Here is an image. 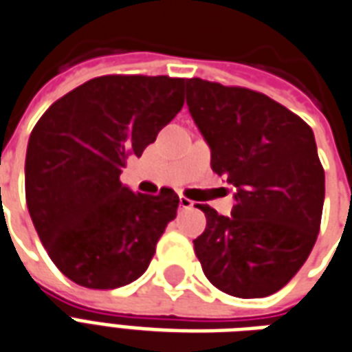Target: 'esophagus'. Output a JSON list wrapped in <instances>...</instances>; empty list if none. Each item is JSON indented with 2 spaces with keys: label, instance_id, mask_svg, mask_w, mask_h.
<instances>
[{
  "label": "esophagus",
  "instance_id": "1",
  "mask_svg": "<svg viewBox=\"0 0 352 352\" xmlns=\"http://www.w3.org/2000/svg\"><path fill=\"white\" fill-rule=\"evenodd\" d=\"M193 206H195L193 201H189L187 197H179V208H182V210H191Z\"/></svg>",
  "mask_w": 352,
  "mask_h": 352
}]
</instances>
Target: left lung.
Wrapping results in <instances>:
<instances>
[{
  "label": "left lung",
  "instance_id": "left-lung-1",
  "mask_svg": "<svg viewBox=\"0 0 352 352\" xmlns=\"http://www.w3.org/2000/svg\"><path fill=\"white\" fill-rule=\"evenodd\" d=\"M186 91L212 170L236 187L230 217L197 206L206 230L195 255L219 291L270 296L296 276L320 229L324 170L311 127L253 89L189 78Z\"/></svg>",
  "mask_w": 352,
  "mask_h": 352
}]
</instances>
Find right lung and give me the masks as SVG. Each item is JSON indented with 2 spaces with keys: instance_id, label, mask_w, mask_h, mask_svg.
<instances>
[{
  "instance_id": "obj_1",
  "label": "right lung",
  "mask_w": 352,
  "mask_h": 352,
  "mask_svg": "<svg viewBox=\"0 0 352 352\" xmlns=\"http://www.w3.org/2000/svg\"><path fill=\"white\" fill-rule=\"evenodd\" d=\"M186 78L107 74L54 102L25 153V202L48 257L88 289H118L150 266L179 199L133 193L120 182L184 107Z\"/></svg>"
}]
</instances>
